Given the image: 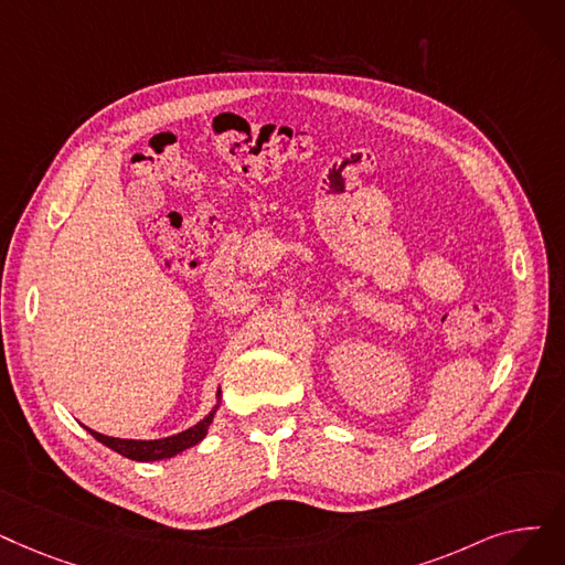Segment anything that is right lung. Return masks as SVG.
<instances>
[{
    "label": "right lung",
    "instance_id": "1",
    "mask_svg": "<svg viewBox=\"0 0 565 565\" xmlns=\"http://www.w3.org/2000/svg\"><path fill=\"white\" fill-rule=\"evenodd\" d=\"M218 408V404L205 415V418L189 427L186 431H180L175 436H168V438H157V440H131V438H113V436H104L99 431H92L87 429L99 444L108 446L110 450L119 452L121 457H129L136 461H157V459H168V457H175L178 452L201 444L207 434V427L212 425L214 418V411Z\"/></svg>",
    "mask_w": 565,
    "mask_h": 565
}]
</instances>
